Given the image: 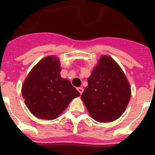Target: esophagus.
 <instances>
[{
    "label": "esophagus",
    "mask_w": 155,
    "mask_h": 155,
    "mask_svg": "<svg viewBox=\"0 0 155 155\" xmlns=\"http://www.w3.org/2000/svg\"><path fill=\"white\" fill-rule=\"evenodd\" d=\"M78 91L79 93L81 94L82 92H83V91H84V88H83V87H78Z\"/></svg>",
    "instance_id": "1"
}]
</instances>
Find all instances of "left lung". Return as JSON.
Here are the masks:
<instances>
[{
	"instance_id": "8db88e82",
	"label": "left lung",
	"mask_w": 155,
	"mask_h": 155,
	"mask_svg": "<svg viewBox=\"0 0 155 155\" xmlns=\"http://www.w3.org/2000/svg\"><path fill=\"white\" fill-rule=\"evenodd\" d=\"M130 94L121 68L111 57L103 56L87 79L81 100L93 119L105 123L114 121L124 113Z\"/></svg>"
}]
</instances>
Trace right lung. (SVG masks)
<instances>
[{"label":"right lung","mask_w":155,"mask_h":155,"mask_svg":"<svg viewBox=\"0 0 155 155\" xmlns=\"http://www.w3.org/2000/svg\"><path fill=\"white\" fill-rule=\"evenodd\" d=\"M59 60L47 57L34 67L22 86L25 102L32 114L54 120L73 98L80 95L70 81L61 77Z\"/></svg>","instance_id":"right-lung-1"}]
</instances>
